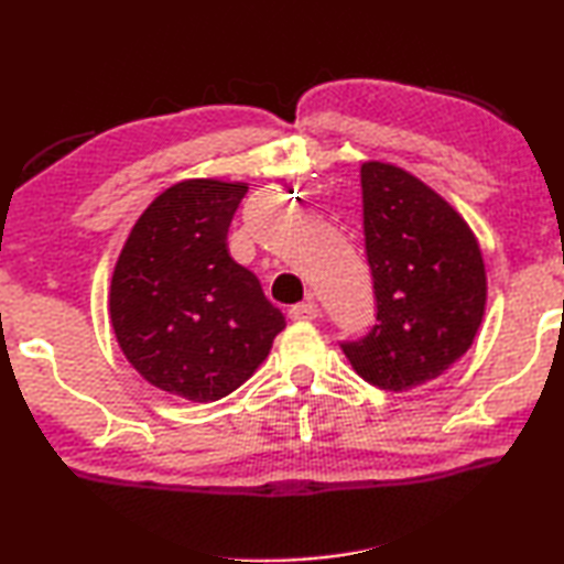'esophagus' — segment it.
Listing matches in <instances>:
<instances>
[{
	"instance_id": "34e87169",
	"label": "esophagus",
	"mask_w": 564,
	"mask_h": 564,
	"mask_svg": "<svg viewBox=\"0 0 564 564\" xmlns=\"http://www.w3.org/2000/svg\"><path fill=\"white\" fill-rule=\"evenodd\" d=\"M289 316L293 321H316L321 316V308L313 301H305V303H295L291 305Z\"/></svg>"
}]
</instances>
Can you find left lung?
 I'll use <instances>...</instances> for the list:
<instances>
[{
  "instance_id": "left-lung-1",
  "label": "left lung",
  "mask_w": 564,
  "mask_h": 564,
  "mask_svg": "<svg viewBox=\"0 0 564 564\" xmlns=\"http://www.w3.org/2000/svg\"><path fill=\"white\" fill-rule=\"evenodd\" d=\"M360 184L378 326L343 352L368 383L403 393L441 378L473 346L488 275L473 228L417 176L373 159Z\"/></svg>"
}]
</instances>
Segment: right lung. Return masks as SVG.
<instances>
[{
	"instance_id": "right-lung-1",
	"label": "right lung",
	"mask_w": 564,
	"mask_h": 564,
	"mask_svg": "<svg viewBox=\"0 0 564 564\" xmlns=\"http://www.w3.org/2000/svg\"><path fill=\"white\" fill-rule=\"evenodd\" d=\"M248 184L184 178L151 202L123 241L109 318L123 356L159 390L221 400L269 358L285 328L256 273L228 253L226 234Z\"/></svg>"
}]
</instances>
